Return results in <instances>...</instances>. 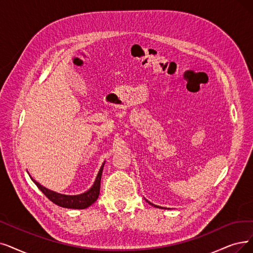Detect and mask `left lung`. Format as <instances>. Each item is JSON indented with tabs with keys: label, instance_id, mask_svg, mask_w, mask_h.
Masks as SVG:
<instances>
[{
	"label": "left lung",
	"instance_id": "obj_1",
	"mask_svg": "<svg viewBox=\"0 0 253 253\" xmlns=\"http://www.w3.org/2000/svg\"><path fill=\"white\" fill-rule=\"evenodd\" d=\"M146 201H147V203H148L149 205H151V206H154V207H156V208H160L159 206H156V205H153V204H151V203H149V201H148V200H146Z\"/></svg>",
	"mask_w": 253,
	"mask_h": 253
}]
</instances>
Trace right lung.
Wrapping results in <instances>:
<instances>
[{
	"label": "right lung",
	"mask_w": 253,
	"mask_h": 253,
	"mask_svg": "<svg viewBox=\"0 0 253 253\" xmlns=\"http://www.w3.org/2000/svg\"><path fill=\"white\" fill-rule=\"evenodd\" d=\"M104 165H105V163L102 165V167H100L92 187L90 188L88 191L84 192V193L79 194V195L60 194V193H57V192L48 190L45 187L42 186L39 183H37L36 180H34L32 177H31V179L34 181L35 185L38 187V189L42 191V193L55 205H57L59 207H62V208H66V209L83 210V209H87L88 207L94 204L96 199L98 198L99 189H100V178H102Z\"/></svg>",
	"instance_id": "obj_1"
}]
</instances>
